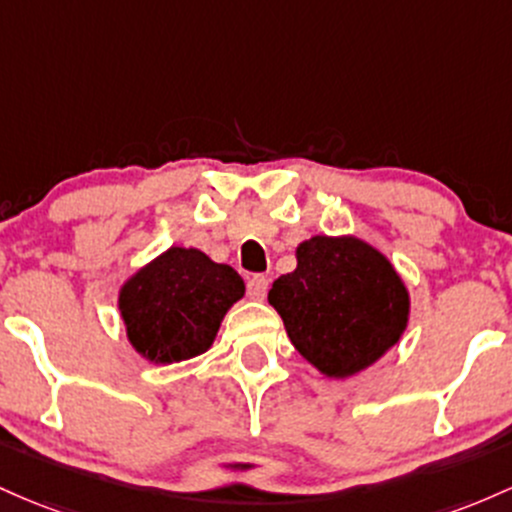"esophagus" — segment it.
I'll use <instances>...</instances> for the list:
<instances>
[{"label": "esophagus", "mask_w": 512, "mask_h": 512, "mask_svg": "<svg viewBox=\"0 0 512 512\" xmlns=\"http://www.w3.org/2000/svg\"><path fill=\"white\" fill-rule=\"evenodd\" d=\"M268 285H271V280H268L266 275L256 273L251 275L249 283H246V292H249L251 300H263V297L268 295Z\"/></svg>", "instance_id": "esophagus-1"}]
</instances>
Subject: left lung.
<instances>
[{"instance_id":"obj_1","label":"left lung","mask_w":512,"mask_h":512,"mask_svg":"<svg viewBox=\"0 0 512 512\" xmlns=\"http://www.w3.org/2000/svg\"><path fill=\"white\" fill-rule=\"evenodd\" d=\"M268 302L292 346L329 377L365 370L409 321V292L392 263L353 237H312L297 246V268L275 280Z\"/></svg>"}]
</instances>
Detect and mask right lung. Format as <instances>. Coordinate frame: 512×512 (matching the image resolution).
<instances>
[{
    "mask_svg": "<svg viewBox=\"0 0 512 512\" xmlns=\"http://www.w3.org/2000/svg\"><path fill=\"white\" fill-rule=\"evenodd\" d=\"M244 280L203 251L174 246L120 290L128 338L152 363H179L205 353Z\"/></svg>",
    "mask_w": 512,
    "mask_h": 512,
    "instance_id": "right-lung-1",
    "label": "right lung"
}]
</instances>
